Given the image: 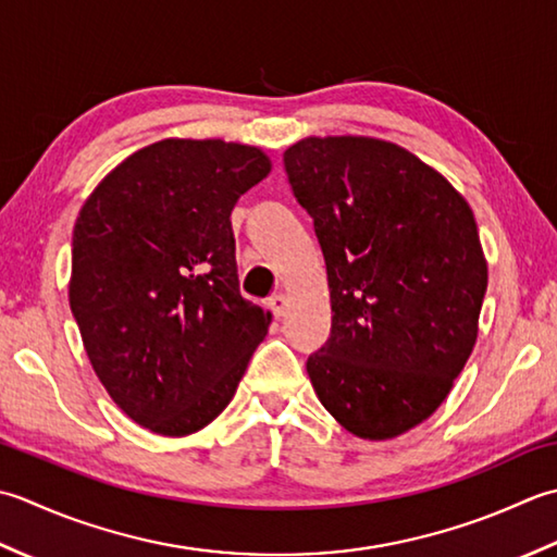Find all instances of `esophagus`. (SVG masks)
<instances>
[{
    "instance_id": "1",
    "label": "esophagus",
    "mask_w": 557,
    "mask_h": 557,
    "mask_svg": "<svg viewBox=\"0 0 557 557\" xmlns=\"http://www.w3.org/2000/svg\"><path fill=\"white\" fill-rule=\"evenodd\" d=\"M269 308H271V312H274L276 320H281V317L288 312V298L286 295H274V298L269 300Z\"/></svg>"
}]
</instances>
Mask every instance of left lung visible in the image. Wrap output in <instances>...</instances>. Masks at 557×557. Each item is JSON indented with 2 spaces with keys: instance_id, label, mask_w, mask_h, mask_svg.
<instances>
[{
  "instance_id": "obj_1",
  "label": "left lung",
  "mask_w": 557,
  "mask_h": 557,
  "mask_svg": "<svg viewBox=\"0 0 557 557\" xmlns=\"http://www.w3.org/2000/svg\"><path fill=\"white\" fill-rule=\"evenodd\" d=\"M283 163L332 300V334L308 358L317 399L356 437H399L447 399L479 338L473 211L433 165L374 136H305Z\"/></svg>"
}]
</instances>
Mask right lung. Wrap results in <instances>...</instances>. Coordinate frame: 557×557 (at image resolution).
<instances>
[{"mask_svg": "<svg viewBox=\"0 0 557 557\" xmlns=\"http://www.w3.org/2000/svg\"><path fill=\"white\" fill-rule=\"evenodd\" d=\"M271 173L259 146L163 139L112 168L74 225L70 305L110 399L156 435L207 428L271 312L237 283L231 213Z\"/></svg>", "mask_w": 557, "mask_h": 557, "instance_id": "1", "label": "right lung"}]
</instances>
